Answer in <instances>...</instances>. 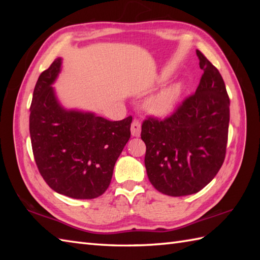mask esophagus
I'll use <instances>...</instances> for the list:
<instances>
[{
	"label": "esophagus",
	"mask_w": 260,
	"mask_h": 260,
	"mask_svg": "<svg viewBox=\"0 0 260 260\" xmlns=\"http://www.w3.org/2000/svg\"><path fill=\"white\" fill-rule=\"evenodd\" d=\"M141 131H142L141 121L139 119H134L133 123H132V125H131L132 136H140L141 135Z\"/></svg>",
	"instance_id": "34e87169"
}]
</instances>
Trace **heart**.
Segmentation results:
<instances>
[{
    "mask_svg": "<svg viewBox=\"0 0 260 260\" xmlns=\"http://www.w3.org/2000/svg\"><path fill=\"white\" fill-rule=\"evenodd\" d=\"M182 90L183 85L180 81L164 87L146 102V110L156 117H165L170 115L178 104Z\"/></svg>",
    "mask_w": 260,
    "mask_h": 260,
    "instance_id": "obj_1",
    "label": "heart"
}]
</instances>
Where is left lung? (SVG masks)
<instances>
[{"mask_svg":"<svg viewBox=\"0 0 260 260\" xmlns=\"http://www.w3.org/2000/svg\"><path fill=\"white\" fill-rule=\"evenodd\" d=\"M203 70L196 92L159 120L143 121L148 180L171 197L189 196L212 181L224 161L228 142L229 96L219 70L197 50Z\"/></svg>","mask_w":260,"mask_h":260,"instance_id":"obj_1","label":"left lung"}]
</instances>
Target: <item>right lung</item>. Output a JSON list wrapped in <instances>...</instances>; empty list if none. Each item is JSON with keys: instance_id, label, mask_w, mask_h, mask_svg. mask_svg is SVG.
Here are the masks:
<instances>
[{"instance_id": "add662e5", "label": "right lung", "mask_w": 260, "mask_h": 260, "mask_svg": "<svg viewBox=\"0 0 260 260\" xmlns=\"http://www.w3.org/2000/svg\"><path fill=\"white\" fill-rule=\"evenodd\" d=\"M61 58L39 76L30 107L33 156L46 183L73 199H95L107 190L115 163L131 137L132 116L110 121L64 109L51 86Z\"/></svg>"}]
</instances>
